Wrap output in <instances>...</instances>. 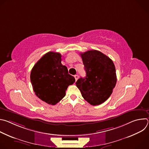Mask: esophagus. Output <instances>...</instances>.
<instances>
[{"label":"esophagus","mask_w":149,"mask_h":149,"mask_svg":"<svg viewBox=\"0 0 149 149\" xmlns=\"http://www.w3.org/2000/svg\"><path fill=\"white\" fill-rule=\"evenodd\" d=\"M74 77H75V81H77V80L78 79V78H79V76H78V75H74Z\"/></svg>","instance_id":"1"}]
</instances>
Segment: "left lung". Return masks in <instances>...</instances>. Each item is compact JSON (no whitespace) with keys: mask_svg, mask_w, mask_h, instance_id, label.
<instances>
[{"mask_svg":"<svg viewBox=\"0 0 149 149\" xmlns=\"http://www.w3.org/2000/svg\"><path fill=\"white\" fill-rule=\"evenodd\" d=\"M86 77L80 78L76 86L82 97L93 105L107 100L117 82L116 71L113 61L100 51L90 50L80 54Z\"/></svg>","mask_w":149,"mask_h":149,"instance_id":"8db88e82","label":"left lung"}]
</instances>
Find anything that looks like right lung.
Wrapping results in <instances>:
<instances>
[{"label": "right lung", "mask_w": 149, "mask_h": 149, "mask_svg": "<svg viewBox=\"0 0 149 149\" xmlns=\"http://www.w3.org/2000/svg\"><path fill=\"white\" fill-rule=\"evenodd\" d=\"M30 78L36 95L51 105L59 102L65 96L68 86L75 82L61 63V55L54 52L47 53L35 63Z\"/></svg>", "instance_id": "1"}]
</instances>
